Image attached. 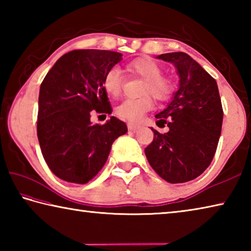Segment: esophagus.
Returning <instances> with one entry per match:
<instances>
[{
    "instance_id": "obj_1",
    "label": "esophagus",
    "mask_w": 251,
    "mask_h": 251,
    "mask_svg": "<svg viewBox=\"0 0 251 251\" xmlns=\"http://www.w3.org/2000/svg\"><path fill=\"white\" fill-rule=\"evenodd\" d=\"M127 127H128V129L131 130V131H137L138 129H141L142 126L138 125V124H133V123H128Z\"/></svg>"
}]
</instances>
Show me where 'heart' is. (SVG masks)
Listing matches in <instances>:
<instances>
[{
	"label": "heart",
	"instance_id": "b5f03b06",
	"mask_svg": "<svg viewBox=\"0 0 251 251\" xmlns=\"http://www.w3.org/2000/svg\"><path fill=\"white\" fill-rule=\"evenodd\" d=\"M130 72L146 78L142 94L147 95L136 100H125L116 107L117 115L129 122H139L144 114L152 107L151 95L157 100H166L172 94L173 86L167 78L161 76V67L148 57L135 59L127 65ZM103 88L110 97H117L122 93L123 76L117 67L106 72L103 78Z\"/></svg>",
	"mask_w": 251,
	"mask_h": 251
}]
</instances>
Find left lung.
Instances as JSON below:
<instances>
[{
	"instance_id": "1",
	"label": "left lung",
	"mask_w": 251,
	"mask_h": 251,
	"mask_svg": "<svg viewBox=\"0 0 251 251\" xmlns=\"http://www.w3.org/2000/svg\"><path fill=\"white\" fill-rule=\"evenodd\" d=\"M157 58L175 65L179 86L155 116L169 130L160 134L151 128L154 139L145 155L163 179L179 184L197 178L210 165L222 134L223 106L215 78L188 54L166 53Z\"/></svg>"
}]
</instances>
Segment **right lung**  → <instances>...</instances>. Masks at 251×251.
Masks as SVG:
<instances>
[{
    "instance_id": "right-lung-1",
    "label": "right lung",
    "mask_w": 251,
    "mask_h": 251,
    "mask_svg": "<svg viewBox=\"0 0 251 251\" xmlns=\"http://www.w3.org/2000/svg\"><path fill=\"white\" fill-rule=\"evenodd\" d=\"M121 61L122 54L112 50H71L41 84L37 138L48 166L63 180L90 181L103 168L114 141L126 134L125 123L114 116L104 125L91 122L92 110L112 113L103 78Z\"/></svg>"
}]
</instances>
